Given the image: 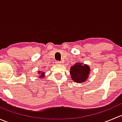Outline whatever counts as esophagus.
<instances>
[{
  "mask_svg": "<svg viewBox=\"0 0 122 122\" xmlns=\"http://www.w3.org/2000/svg\"><path fill=\"white\" fill-rule=\"evenodd\" d=\"M61 63H62L61 61H56V64H61Z\"/></svg>",
  "mask_w": 122,
  "mask_h": 122,
  "instance_id": "34e87169",
  "label": "esophagus"
}]
</instances>
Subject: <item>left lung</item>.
<instances>
[{"instance_id": "left-lung-1", "label": "left lung", "mask_w": 122, "mask_h": 122, "mask_svg": "<svg viewBox=\"0 0 122 122\" xmlns=\"http://www.w3.org/2000/svg\"><path fill=\"white\" fill-rule=\"evenodd\" d=\"M90 72V67L87 64L77 62L70 68L71 78L74 82L78 83H84L88 78Z\"/></svg>"}]
</instances>
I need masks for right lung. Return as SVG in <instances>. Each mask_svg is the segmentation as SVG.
Segmentation results:
<instances>
[{
  "label": "right lung",
  "mask_w": 122,
  "mask_h": 122,
  "mask_svg": "<svg viewBox=\"0 0 122 122\" xmlns=\"http://www.w3.org/2000/svg\"><path fill=\"white\" fill-rule=\"evenodd\" d=\"M38 74H40V76H39V77H40V78H43V77H45L44 76H45V72H42V71H38Z\"/></svg>",
  "instance_id": "right-lung-1"
}]
</instances>
